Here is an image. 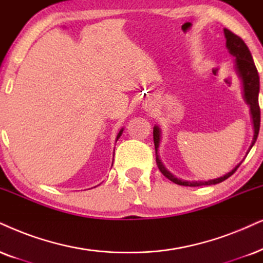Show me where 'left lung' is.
Masks as SVG:
<instances>
[{
    "label": "left lung",
    "mask_w": 263,
    "mask_h": 263,
    "mask_svg": "<svg viewBox=\"0 0 263 263\" xmlns=\"http://www.w3.org/2000/svg\"><path fill=\"white\" fill-rule=\"evenodd\" d=\"M224 31V37H226V47H227L229 54L233 55L234 59V66H235V72H237L239 80L241 82V88H242V98L247 104L250 108V115L252 119V127H254V136H252V142L249 147L248 153L250 152L252 145L255 144L256 139H257L258 131H260V107H258V92H260V78H258L257 69H256L254 59L250 51H249L248 46L245 45V42L233 34L232 31H229L228 29H223ZM153 136H154V145H155V155H156V165H158L159 170L161 171V174L167 177L170 181L174 182L176 184L179 185H185V187H199V185H211V184H217L223 182L224 179L231 177L232 175L237 171L239 165L241 164V161L235 166L232 171H229L228 174L222 176V177L215 178V179H209V181H183V179L177 178L176 176L171 174L167 168L165 167L160 160V156H159V147H160V141H161V129L158 125H155L153 127ZM247 153V154H248Z\"/></svg>",
    "instance_id": "1"
}]
</instances>
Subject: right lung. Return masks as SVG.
<instances>
[{
    "label": "right lung",
    "mask_w": 263,
    "mask_h": 263,
    "mask_svg": "<svg viewBox=\"0 0 263 263\" xmlns=\"http://www.w3.org/2000/svg\"><path fill=\"white\" fill-rule=\"evenodd\" d=\"M122 132H124V128H121V129H120V131H119V134H118V136H116V139H115V142H118V139L121 137ZM111 166H112V164H111Z\"/></svg>",
    "instance_id": "obj_1"
}]
</instances>
